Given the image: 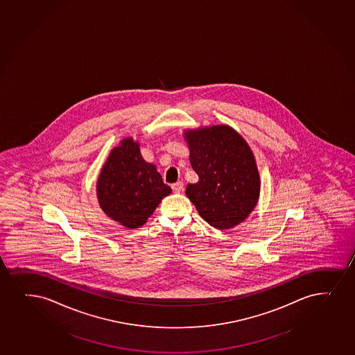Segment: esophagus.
Listing matches in <instances>:
<instances>
[{"mask_svg":"<svg viewBox=\"0 0 355 355\" xmlns=\"http://www.w3.org/2000/svg\"><path fill=\"white\" fill-rule=\"evenodd\" d=\"M184 184L182 182H177V183L172 184V190L175 192H180L183 190Z\"/></svg>","mask_w":355,"mask_h":355,"instance_id":"esophagus-1","label":"esophagus"}]
</instances>
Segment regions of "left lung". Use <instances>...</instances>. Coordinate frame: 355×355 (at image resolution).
I'll return each instance as SVG.
<instances>
[{"label":"left lung","mask_w":355,"mask_h":355,"mask_svg":"<svg viewBox=\"0 0 355 355\" xmlns=\"http://www.w3.org/2000/svg\"><path fill=\"white\" fill-rule=\"evenodd\" d=\"M184 137L198 175L185 193L200 217L217 230L245 221L260 193L258 167L246 140L227 125L185 130Z\"/></svg>","instance_id":"left-lung-1"}]
</instances>
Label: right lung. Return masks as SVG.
Here are the masks:
<instances>
[{
	"label": "right lung",
	"mask_w": 355,
	"mask_h": 355,
	"mask_svg": "<svg viewBox=\"0 0 355 355\" xmlns=\"http://www.w3.org/2000/svg\"><path fill=\"white\" fill-rule=\"evenodd\" d=\"M153 164L142 158L139 142L123 139L110 152L97 180L100 207L130 230L145 225L164 197L171 193Z\"/></svg>",
	"instance_id": "add662e5"
}]
</instances>
